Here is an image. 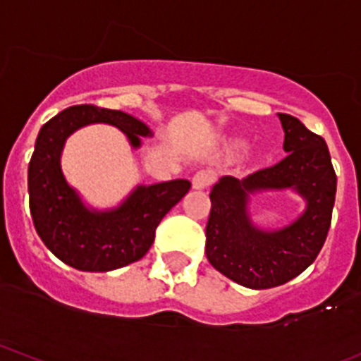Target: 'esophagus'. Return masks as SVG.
I'll list each match as a JSON object with an SVG mask.
<instances>
[{
  "label": "esophagus",
  "mask_w": 361,
  "mask_h": 361,
  "mask_svg": "<svg viewBox=\"0 0 361 361\" xmlns=\"http://www.w3.org/2000/svg\"><path fill=\"white\" fill-rule=\"evenodd\" d=\"M214 181V174L211 173L209 169H200L193 174L192 178V185L195 190H206L207 187Z\"/></svg>",
  "instance_id": "esophagus-1"
}]
</instances>
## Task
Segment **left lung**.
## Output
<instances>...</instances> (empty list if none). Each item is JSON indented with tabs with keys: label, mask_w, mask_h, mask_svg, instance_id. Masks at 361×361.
<instances>
[{
	"label": "left lung",
	"mask_w": 361,
	"mask_h": 361,
	"mask_svg": "<svg viewBox=\"0 0 361 361\" xmlns=\"http://www.w3.org/2000/svg\"><path fill=\"white\" fill-rule=\"evenodd\" d=\"M287 157L242 181L225 176L209 193L206 254L212 267L249 289H270L301 275L317 259L332 221L337 176L327 143L289 114H279ZM295 188L309 202L287 229L261 232L250 225L247 193Z\"/></svg>",
	"instance_id": "8db88e82"
}]
</instances>
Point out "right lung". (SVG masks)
Masks as SVG:
<instances>
[{
    "label": "right lung",
    "mask_w": 361,
    "mask_h": 361,
    "mask_svg": "<svg viewBox=\"0 0 361 361\" xmlns=\"http://www.w3.org/2000/svg\"><path fill=\"white\" fill-rule=\"evenodd\" d=\"M91 123L124 131L133 147L149 128L121 111L74 105L41 128L29 162V207L34 228L48 249L81 271H111L142 259L154 244L161 219L190 190V181L173 180L140 187L119 209L91 212L67 185L60 169L66 138Z\"/></svg>",
    "instance_id": "obj_1"
}]
</instances>
